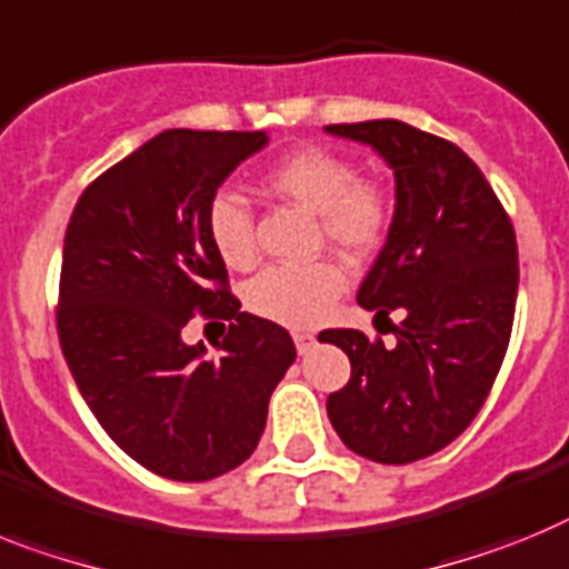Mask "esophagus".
<instances>
[{"mask_svg":"<svg viewBox=\"0 0 569 569\" xmlns=\"http://www.w3.org/2000/svg\"><path fill=\"white\" fill-rule=\"evenodd\" d=\"M315 343H318V338H315L312 332H295V346H298V355H309L315 349Z\"/></svg>","mask_w":569,"mask_h":569,"instance_id":"obj_1","label":"esophagus"}]
</instances>
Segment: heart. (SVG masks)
Here are the masks:
<instances>
[{
  "label": "heart",
  "mask_w": 569,
  "mask_h": 569,
  "mask_svg": "<svg viewBox=\"0 0 569 569\" xmlns=\"http://www.w3.org/2000/svg\"><path fill=\"white\" fill-rule=\"evenodd\" d=\"M263 186L271 194L298 202L318 214L323 237L349 257H363L378 249L389 223V206L375 186L360 182L358 168L335 151L306 146L280 157L266 168ZM206 229L214 251L231 269L254 263L251 209L243 197L220 189L206 211ZM346 271L338 260H312L300 266H269L246 289L249 309L271 323L309 329L329 315Z\"/></svg>",
  "instance_id": "1"
}]
</instances>
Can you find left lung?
I'll return each instance as SVG.
<instances>
[{"instance_id":"obj_1","label":"left lung","mask_w":569,"mask_h":569,"mask_svg":"<svg viewBox=\"0 0 569 569\" xmlns=\"http://www.w3.org/2000/svg\"><path fill=\"white\" fill-rule=\"evenodd\" d=\"M323 131L369 146L392 168V223L358 303L375 318L403 312L389 349L358 329L320 335L352 360L326 412L358 456L412 463L456 441L490 395L516 315V231L452 142L398 120Z\"/></svg>"}]
</instances>
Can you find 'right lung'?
Here are the masks:
<instances>
[{
  "label": "right lung",
  "instance_id": "right-lung-1",
  "mask_svg": "<svg viewBox=\"0 0 569 569\" xmlns=\"http://www.w3.org/2000/svg\"><path fill=\"white\" fill-rule=\"evenodd\" d=\"M266 146V131H162L82 191L66 231L62 355L102 429L171 481L240 467L298 358L283 326L240 312L206 229L217 189ZM194 311L232 320L220 359L181 340Z\"/></svg>",
  "mask_w": 569,
  "mask_h": 569
}]
</instances>
